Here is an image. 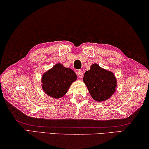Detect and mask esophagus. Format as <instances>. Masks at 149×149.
Wrapping results in <instances>:
<instances>
[{
  "label": "esophagus",
  "instance_id": "esophagus-1",
  "mask_svg": "<svg viewBox=\"0 0 149 149\" xmlns=\"http://www.w3.org/2000/svg\"><path fill=\"white\" fill-rule=\"evenodd\" d=\"M77 74H78V76H79L80 79H82V77H83V72H82V70H79L77 71Z\"/></svg>",
  "mask_w": 149,
  "mask_h": 149
}]
</instances>
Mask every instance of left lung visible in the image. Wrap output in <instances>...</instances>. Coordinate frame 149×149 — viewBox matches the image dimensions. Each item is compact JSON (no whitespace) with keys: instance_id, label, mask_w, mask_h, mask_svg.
Returning a JSON list of instances; mask_svg holds the SVG:
<instances>
[{"instance_id":"left-lung-1","label":"left lung","mask_w":149,"mask_h":149,"mask_svg":"<svg viewBox=\"0 0 149 149\" xmlns=\"http://www.w3.org/2000/svg\"><path fill=\"white\" fill-rule=\"evenodd\" d=\"M83 81L92 98L97 102L109 99L117 87V80L113 73L102 69L96 63L92 65L91 69L84 73Z\"/></svg>"}]
</instances>
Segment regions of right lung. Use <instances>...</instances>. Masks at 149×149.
Here are the masks:
<instances>
[{"instance_id":"add662e5","label":"right lung","mask_w":149,"mask_h":149,"mask_svg":"<svg viewBox=\"0 0 149 149\" xmlns=\"http://www.w3.org/2000/svg\"><path fill=\"white\" fill-rule=\"evenodd\" d=\"M77 79V74L72 69L57 63L43 74L41 86L49 96L58 99L66 94Z\"/></svg>"}]
</instances>
